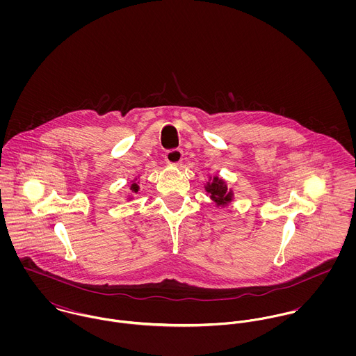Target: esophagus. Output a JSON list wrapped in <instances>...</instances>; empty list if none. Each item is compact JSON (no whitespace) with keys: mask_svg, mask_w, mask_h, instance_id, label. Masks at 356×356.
Instances as JSON below:
<instances>
[{"mask_svg":"<svg viewBox=\"0 0 356 356\" xmlns=\"http://www.w3.org/2000/svg\"><path fill=\"white\" fill-rule=\"evenodd\" d=\"M165 160L170 164H178L182 160V152L179 149H171L165 153Z\"/></svg>","mask_w":356,"mask_h":356,"instance_id":"obj_1","label":"esophagus"}]
</instances>
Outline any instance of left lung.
I'll use <instances>...</instances> for the list:
<instances>
[{
  "label": "left lung",
  "instance_id": "obj_1",
  "mask_svg": "<svg viewBox=\"0 0 356 356\" xmlns=\"http://www.w3.org/2000/svg\"><path fill=\"white\" fill-rule=\"evenodd\" d=\"M205 191L209 193V197L219 207H225L233 200V192L227 189L226 182L219 177H213L212 181L207 182Z\"/></svg>",
  "mask_w": 356,
  "mask_h": 356
}]
</instances>
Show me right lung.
<instances>
[{"label": "right lung", "mask_w": 356, "mask_h": 356, "mask_svg": "<svg viewBox=\"0 0 356 356\" xmlns=\"http://www.w3.org/2000/svg\"><path fill=\"white\" fill-rule=\"evenodd\" d=\"M138 189H140V186L137 185V182H133V184H131V186H130V191H131L133 193H137V192H138ZM130 199H131V197H130Z\"/></svg>", "instance_id": "add662e5"}]
</instances>
